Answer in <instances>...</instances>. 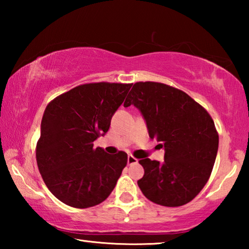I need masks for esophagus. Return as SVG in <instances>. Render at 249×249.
Instances as JSON below:
<instances>
[{"label": "esophagus", "instance_id": "esophagus-1", "mask_svg": "<svg viewBox=\"0 0 249 249\" xmlns=\"http://www.w3.org/2000/svg\"><path fill=\"white\" fill-rule=\"evenodd\" d=\"M137 162V159L133 157V156H128L127 157V163L128 165H133V163H136Z\"/></svg>", "mask_w": 249, "mask_h": 249}]
</instances>
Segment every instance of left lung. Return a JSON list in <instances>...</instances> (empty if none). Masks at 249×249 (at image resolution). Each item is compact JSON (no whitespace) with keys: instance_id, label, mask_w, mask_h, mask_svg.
I'll use <instances>...</instances> for the list:
<instances>
[{"instance_id":"left-lung-1","label":"left lung","mask_w":249,"mask_h":249,"mask_svg":"<svg viewBox=\"0 0 249 249\" xmlns=\"http://www.w3.org/2000/svg\"><path fill=\"white\" fill-rule=\"evenodd\" d=\"M134 105L146 122L149 137L165 149L162 162L144 158L137 181L147 199L180 206L195 199L208 182L218 149L212 117L183 91L158 82H137L124 107Z\"/></svg>"}]
</instances>
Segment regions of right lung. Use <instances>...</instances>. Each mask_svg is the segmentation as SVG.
Here are the masks:
<instances>
[{"label":"right lung","instance_id":"1","mask_svg":"<svg viewBox=\"0 0 249 249\" xmlns=\"http://www.w3.org/2000/svg\"><path fill=\"white\" fill-rule=\"evenodd\" d=\"M133 84H82L46 107L37 142V166L49 191L72 208L103 202L115 188L127 154L109 155L93 147Z\"/></svg>","mask_w":249,"mask_h":249}]
</instances>
